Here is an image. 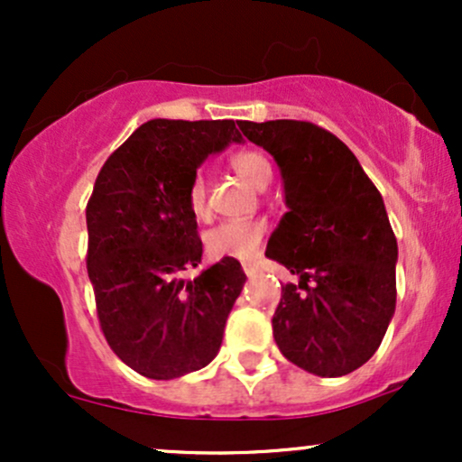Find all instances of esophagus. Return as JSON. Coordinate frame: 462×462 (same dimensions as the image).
<instances>
[{
	"label": "esophagus",
	"mask_w": 462,
	"mask_h": 462,
	"mask_svg": "<svg viewBox=\"0 0 462 462\" xmlns=\"http://www.w3.org/2000/svg\"><path fill=\"white\" fill-rule=\"evenodd\" d=\"M243 272H245V275H249V278H252V275H256V264L254 263H243Z\"/></svg>",
	"instance_id": "1"
}]
</instances>
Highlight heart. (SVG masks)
Here are the masks:
<instances>
[{
  "label": "heart",
  "instance_id": "b5f03b06",
  "mask_svg": "<svg viewBox=\"0 0 462 462\" xmlns=\"http://www.w3.org/2000/svg\"><path fill=\"white\" fill-rule=\"evenodd\" d=\"M232 169L245 182L256 189H264L272 180V164L261 152H236L230 158ZM189 210L198 219H206L210 213L208 208V187L201 173L193 176L187 189ZM267 226L264 221L247 219V221H226V224L215 226L213 230L206 232L204 243L206 249L213 258H252L261 247Z\"/></svg>",
  "mask_w": 462,
  "mask_h": 462
}]
</instances>
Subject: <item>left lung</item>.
Segmentation results:
<instances>
[{
  "label": "left lung",
  "instance_id": "1",
  "mask_svg": "<svg viewBox=\"0 0 462 462\" xmlns=\"http://www.w3.org/2000/svg\"><path fill=\"white\" fill-rule=\"evenodd\" d=\"M278 162L284 213L267 258L300 282L284 284L273 338L293 365L321 378L374 356L395 312L397 241L380 190L337 136L309 121L238 124Z\"/></svg>",
  "mask_w": 462,
  "mask_h": 462
}]
</instances>
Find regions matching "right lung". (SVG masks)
Segmentation results:
<instances>
[{
    "label": "right lung",
    "mask_w": 462,
    "mask_h": 462,
    "mask_svg": "<svg viewBox=\"0 0 462 462\" xmlns=\"http://www.w3.org/2000/svg\"><path fill=\"white\" fill-rule=\"evenodd\" d=\"M238 121L152 119L110 153L87 206V269L113 352L152 380L210 363L245 284L241 263L221 258L198 278V221L187 189L199 164L241 143Z\"/></svg>",
    "instance_id": "right-lung-1"
}]
</instances>
